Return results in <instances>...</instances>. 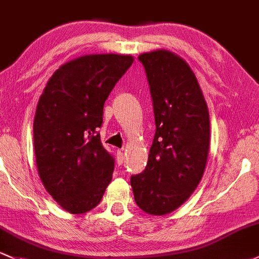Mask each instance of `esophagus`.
<instances>
[{"mask_svg":"<svg viewBox=\"0 0 259 259\" xmlns=\"http://www.w3.org/2000/svg\"><path fill=\"white\" fill-rule=\"evenodd\" d=\"M124 160V151L123 149H118L117 151V162L118 164H122Z\"/></svg>","mask_w":259,"mask_h":259,"instance_id":"1","label":"esophagus"}]
</instances>
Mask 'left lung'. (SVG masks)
Instances as JSON below:
<instances>
[{"label": "left lung", "instance_id": "8db88e82", "mask_svg": "<svg viewBox=\"0 0 259 259\" xmlns=\"http://www.w3.org/2000/svg\"><path fill=\"white\" fill-rule=\"evenodd\" d=\"M148 79L155 119L148 163L131 177L136 204L144 212L170 213L190 197L206 166L210 118L188 63L169 51L138 57Z\"/></svg>", "mask_w": 259, "mask_h": 259}]
</instances>
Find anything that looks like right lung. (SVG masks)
Wrapping results in <instances>:
<instances>
[{
	"label": "right lung",
	"instance_id": "add662e5",
	"mask_svg": "<svg viewBox=\"0 0 259 259\" xmlns=\"http://www.w3.org/2000/svg\"><path fill=\"white\" fill-rule=\"evenodd\" d=\"M132 63L131 55L76 58L52 75L39 97L33 123L38 173L69 212L93 210L112 179L115 158L104 148L97 128L105 101Z\"/></svg>",
	"mask_w": 259,
	"mask_h": 259
}]
</instances>
